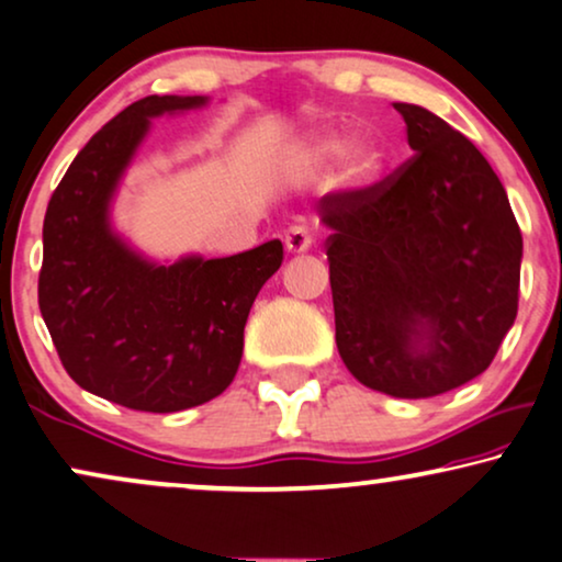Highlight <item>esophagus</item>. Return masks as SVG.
Here are the masks:
<instances>
[{"label": "esophagus", "mask_w": 562, "mask_h": 562, "mask_svg": "<svg viewBox=\"0 0 562 562\" xmlns=\"http://www.w3.org/2000/svg\"><path fill=\"white\" fill-rule=\"evenodd\" d=\"M311 246H314V236H311L305 228H290L285 233L288 254H305Z\"/></svg>", "instance_id": "obj_1"}]
</instances>
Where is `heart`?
<instances>
[{
    "mask_svg": "<svg viewBox=\"0 0 562 562\" xmlns=\"http://www.w3.org/2000/svg\"><path fill=\"white\" fill-rule=\"evenodd\" d=\"M314 162H326L339 158V179L347 189H366L379 179L386 166V153L373 137H358L345 142L337 132H324L311 139L305 147Z\"/></svg>",
    "mask_w": 562,
    "mask_h": 562,
    "instance_id": "obj_1",
    "label": "heart"
}]
</instances>
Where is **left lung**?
<instances>
[{
  "label": "left lung",
  "mask_w": 562,
  "mask_h": 562,
  "mask_svg": "<svg viewBox=\"0 0 562 562\" xmlns=\"http://www.w3.org/2000/svg\"><path fill=\"white\" fill-rule=\"evenodd\" d=\"M394 109L415 155L316 210L347 371L373 392L428 400L493 363L516 318L524 244L477 147L423 105Z\"/></svg>",
  "instance_id": "left-lung-1"
}]
</instances>
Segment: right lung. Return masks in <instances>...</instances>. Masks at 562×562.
<instances>
[{
	"instance_id": "obj_1",
	"label": "right lung",
	"mask_w": 562,
	"mask_h": 562,
	"mask_svg": "<svg viewBox=\"0 0 562 562\" xmlns=\"http://www.w3.org/2000/svg\"><path fill=\"white\" fill-rule=\"evenodd\" d=\"M207 103H132L77 153L46 210L41 316L77 386L130 409L181 412L223 394L240 366L248 311L282 265L280 240L160 265L113 228V199L153 119Z\"/></svg>"
}]
</instances>
